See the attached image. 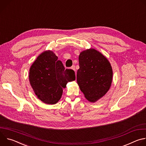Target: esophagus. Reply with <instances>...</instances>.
Masks as SVG:
<instances>
[{"label": "esophagus", "instance_id": "34e87169", "mask_svg": "<svg viewBox=\"0 0 146 146\" xmlns=\"http://www.w3.org/2000/svg\"><path fill=\"white\" fill-rule=\"evenodd\" d=\"M71 69H73V70L76 71V68H75V66H74V65H73V66L71 67Z\"/></svg>", "mask_w": 146, "mask_h": 146}]
</instances>
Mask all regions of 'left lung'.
I'll list each match as a JSON object with an SVG mask.
<instances>
[{
	"mask_svg": "<svg viewBox=\"0 0 146 146\" xmlns=\"http://www.w3.org/2000/svg\"><path fill=\"white\" fill-rule=\"evenodd\" d=\"M77 81L85 98L95 102L109 90L113 70L108 59L98 51L90 48L80 52Z\"/></svg>",
	"mask_w": 146,
	"mask_h": 146,
	"instance_id": "obj_1",
	"label": "left lung"
}]
</instances>
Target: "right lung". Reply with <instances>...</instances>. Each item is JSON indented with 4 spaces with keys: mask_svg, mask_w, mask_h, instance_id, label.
I'll return each instance as SVG.
<instances>
[{
    "mask_svg": "<svg viewBox=\"0 0 146 146\" xmlns=\"http://www.w3.org/2000/svg\"><path fill=\"white\" fill-rule=\"evenodd\" d=\"M58 58L52 51H44L38 56L29 70V82L35 95L48 105L56 103L67 83L76 79L74 70L65 69Z\"/></svg>",
    "mask_w": 146,
    "mask_h": 146,
    "instance_id": "add662e5",
    "label": "right lung"
}]
</instances>
